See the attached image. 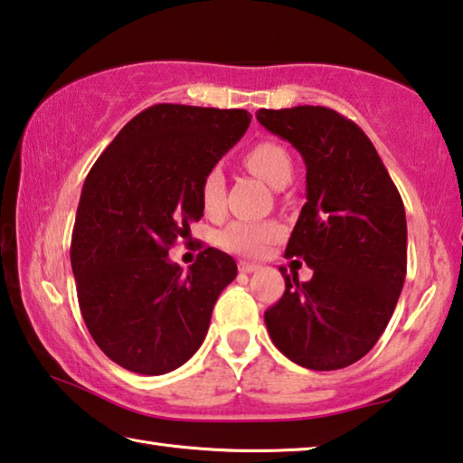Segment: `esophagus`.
<instances>
[{
    "mask_svg": "<svg viewBox=\"0 0 463 463\" xmlns=\"http://www.w3.org/2000/svg\"><path fill=\"white\" fill-rule=\"evenodd\" d=\"M239 269L243 271V274H251V271H258L260 266H258V263H251V261H239Z\"/></svg>",
    "mask_w": 463,
    "mask_h": 463,
    "instance_id": "34e87169",
    "label": "esophagus"
}]
</instances>
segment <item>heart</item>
Instances as JSON below:
<instances>
[{"instance_id":"b5f03b06","label":"heart","mask_w":463,"mask_h":463,"mask_svg":"<svg viewBox=\"0 0 463 463\" xmlns=\"http://www.w3.org/2000/svg\"><path fill=\"white\" fill-rule=\"evenodd\" d=\"M243 163L260 179L280 189L290 181V156L280 144L260 142L245 152ZM200 202L208 216H216L224 208V175L218 166H212L203 175L200 185ZM282 226L274 220H232L218 232L216 243L224 251L237 255H260L269 243L282 237Z\"/></svg>"}]
</instances>
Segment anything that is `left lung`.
Wrapping results in <instances>:
<instances>
[{"instance_id": "left-lung-1", "label": "left lung", "mask_w": 463, "mask_h": 463, "mask_svg": "<svg viewBox=\"0 0 463 463\" xmlns=\"http://www.w3.org/2000/svg\"><path fill=\"white\" fill-rule=\"evenodd\" d=\"M258 121L300 152L307 202L286 255L305 260L309 282L286 276L263 315L274 346L305 369L350 366L375 346L406 280L403 202L375 146L327 107L260 109Z\"/></svg>"}]
</instances>
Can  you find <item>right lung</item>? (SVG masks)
Returning <instances> with one entry per match:
<instances>
[{"label": "right lung", "instance_id": "obj_1", "mask_svg": "<svg viewBox=\"0 0 463 463\" xmlns=\"http://www.w3.org/2000/svg\"><path fill=\"white\" fill-rule=\"evenodd\" d=\"M251 123L243 109L154 105L88 173L71 234L84 324L123 369L165 375L202 346L237 263L208 247L187 271L168 249L203 216L200 185Z\"/></svg>", "mask_w": 463, "mask_h": 463}]
</instances>
